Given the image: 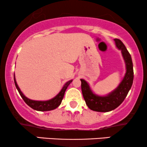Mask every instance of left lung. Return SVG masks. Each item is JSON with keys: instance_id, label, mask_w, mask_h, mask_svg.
<instances>
[{"instance_id": "obj_1", "label": "left lung", "mask_w": 147, "mask_h": 147, "mask_svg": "<svg viewBox=\"0 0 147 147\" xmlns=\"http://www.w3.org/2000/svg\"><path fill=\"white\" fill-rule=\"evenodd\" d=\"M115 46L121 50L126 66V72L116 88L106 95H98L92 90L86 80L81 79L82 90L86 104L90 110L97 112H109L120 105L131 89L133 81V68L131 55L119 39H114Z\"/></svg>"}]
</instances>
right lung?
<instances>
[{
    "label": "right lung",
    "instance_id": "obj_1",
    "mask_svg": "<svg viewBox=\"0 0 147 147\" xmlns=\"http://www.w3.org/2000/svg\"><path fill=\"white\" fill-rule=\"evenodd\" d=\"M14 84L16 87V89L18 90L20 95L21 96V97L23 98V100H24V102L26 103L30 107H31L32 109H34V110L38 111H48L57 109L62 102V99L63 98L64 94H65V90H66L67 88H68V86L70 85V84L72 82V79L67 82L66 83L64 84L63 88H61V90H60V92H59L55 97H54L53 98L48 99V100L38 101L32 100V99H30L29 98H28L27 97H25L24 94L22 92L20 88L18 87L17 83H16V78H15V75H14Z\"/></svg>",
    "mask_w": 147,
    "mask_h": 147
}]
</instances>
